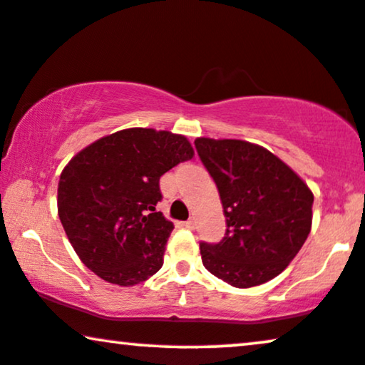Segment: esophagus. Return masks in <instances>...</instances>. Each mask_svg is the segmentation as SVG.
I'll return each instance as SVG.
<instances>
[{
	"label": "esophagus",
	"instance_id": "obj_1",
	"mask_svg": "<svg viewBox=\"0 0 365 365\" xmlns=\"http://www.w3.org/2000/svg\"><path fill=\"white\" fill-rule=\"evenodd\" d=\"M183 225H185L187 228H190V230H192V228H195V220H193V218H190V220H187L185 223H183Z\"/></svg>",
	"mask_w": 365,
	"mask_h": 365
}]
</instances>
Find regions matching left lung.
Wrapping results in <instances>:
<instances>
[{
  "instance_id": "8db88e82",
  "label": "left lung",
  "mask_w": 365,
  "mask_h": 365,
  "mask_svg": "<svg viewBox=\"0 0 365 365\" xmlns=\"http://www.w3.org/2000/svg\"><path fill=\"white\" fill-rule=\"evenodd\" d=\"M195 148L220 193L227 222L220 242H200L203 265L233 287L265 284L307 240L312 192L292 168L259 145L197 138Z\"/></svg>"
}]
</instances>
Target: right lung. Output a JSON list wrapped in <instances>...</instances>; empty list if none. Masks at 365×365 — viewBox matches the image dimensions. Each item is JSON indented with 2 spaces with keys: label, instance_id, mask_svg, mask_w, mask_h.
<instances>
[{
  "label": "right lung",
  "instance_id": "obj_1",
  "mask_svg": "<svg viewBox=\"0 0 365 365\" xmlns=\"http://www.w3.org/2000/svg\"><path fill=\"white\" fill-rule=\"evenodd\" d=\"M193 157L182 135L128 128L75 155L58 183V215L81 262L130 287L157 274L173 223L157 212L160 177Z\"/></svg>",
  "mask_w": 365,
  "mask_h": 365
}]
</instances>
